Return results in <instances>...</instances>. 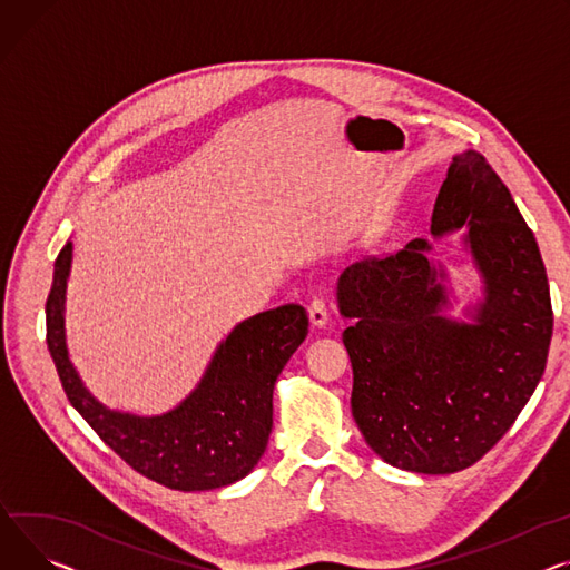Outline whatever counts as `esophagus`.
I'll return each instance as SVG.
<instances>
[{"label": "esophagus", "instance_id": "1", "mask_svg": "<svg viewBox=\"0 0 570 570\" xmlns=\"http://www.w3.org/2000/svg\"><path fill=\"white\" fill-rule=\"evenodd\" d=\"M309 318H312V325L314 327H325L327 321H330V312H327V305L321 299V297H314L312 305H309Z\"/></svg>", "mask_w": 570, "mask_h": 570}]
</instances>
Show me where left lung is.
<instances>
[{
	"label": "left lung",
	"instance_id": "1",
	"mask_svg": "<svg viewBox=\"0 0 570 570\" xmlns=\"http://www.w3.org/2000/svg\"><path fill=\"white\" fill-rule=\"evenodd\" d=\"M465 229L463 249L481 277L472 321L446 316L451 299L433 245L362 258L341 273L338 312L353 325L351 407L366 444L416 474L474 465L513 426L546 371L552 305L537 238L509 187L476 150L451 160L431 234Z\"/></svg>",
	"mask_w": 570,
	"mask_h": 570
}]
</instances>
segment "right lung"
Masks as SVG:
<instances>
[{
  "mask_svg": "<svg viewBox=\"0 0 570 570\" xmlns=\"http://www.w3.org/2000/svg\"><path fill=\"white\" fill-rule=\"evenodd\" d=\"M70 263L68 240L55 261L46 305L48 351L70 405L132 470L171 490H215L247 476L268 446L277 377L309 332L305 307L282 305L238 323L215 348L193 392L169 412L139 416L102 405L70 362Z\"/></svg>",
  "mask_w": 570,
  "mask_h": 570,
  "instance_id": "add662e5",
  "label": "right lung"
}]
</instances>
